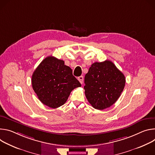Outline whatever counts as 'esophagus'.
I'll return each instance as SVG.
<instances>
[{"instance_id":"esophagus-1","label":"esophagus","mask_w":155,"mask_h":155,"mask_svg":"<svg viewBox=\"0 0 155 155\" xmlns=\"http://www.w3.org/2000/svg\"><path fill=\"white\" fill-rule=\"evenodd\" d=\"M83 79H84V78H83V76H81L78 77V80H79V81L80 82L81 84H82V82H83Z\"/></svg>"}]
</instances>
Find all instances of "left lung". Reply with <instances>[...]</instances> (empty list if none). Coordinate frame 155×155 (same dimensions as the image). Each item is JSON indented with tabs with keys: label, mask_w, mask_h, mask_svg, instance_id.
Here are the masks:
<instances>
[{
	"label": "left lung",
	"mask_w": 155,
	"mask_h": 155,
	"mask_svg": "<svg viewBox=\"0 0 155 155\" xmlns=\"http://www.w3.org/2000/svg\"><path fill=\"white\" fill-rule=\"evenodd\" d=\"M85 95L91 105L102 110L110 107L124 90L126 78L110 60L95 62L84 78Z\"/></svg>",
	"instance_id": "left-lung-1"
}]
</instances>
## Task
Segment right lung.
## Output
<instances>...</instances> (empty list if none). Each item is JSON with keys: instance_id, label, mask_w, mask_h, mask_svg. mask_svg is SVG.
<instances>
[{"instance_id": "add662e5", "label": "right lung", "mask_w": 155, "mask_h": 155, "mask_svg": "<svg viewBox=\"0 0 155 155\" xmlns=\"http://www.w3.org/2000/svg\"><path fill=\"white\" fill-rule=\"evenodd\" d=\"M31 82L39 100L51 108L64 105L71 92L81 86L71 69L52 56L42 61L32 74Z\"/></svg>"}]
</instances>
